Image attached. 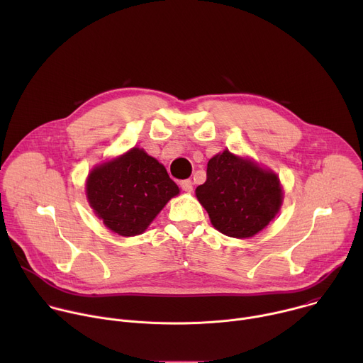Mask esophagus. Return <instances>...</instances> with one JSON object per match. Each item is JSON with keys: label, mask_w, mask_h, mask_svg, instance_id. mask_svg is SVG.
I'll return each instance as SVG.
<instances>
[{"label": "esophagus", "mask_w": 363, "mask_h": 363, "mask_svg": "<svg viewBox=\"0 0 363 363\" xmlns=\"http://www.w3.org/2000/svg\"><path fill=\"white\" fill-rule=\"evenodd\" d=\"M192 181L191 179H184V181H181L179 182V186L184 189V191H186V192H191L192 191Z\"/></svg>", "instance_id": "obj_1"}]
</instances>
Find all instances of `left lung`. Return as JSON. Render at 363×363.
<instances>
[{"label":"left lung","mask_w":363,"mask_h":363,"mask_svg":"<svg viewBox=\"0 0 363 363\" xmlns=\"http://www.w3.org/2000/svg\"><path fill=\"white\" fill-rule=\"evenodd\" d=\"M195 192L213 225L235 238L262 231L279 213L283 198L273 172L263 171L230 150L208 161L206 181Z\"/></svg>","instance_id":"left-lung-1"}]
</instances>
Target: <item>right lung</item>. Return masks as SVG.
<instances>
[{"mask_svg":"<svg viewBox=\"0 0 363 363\" xmlns=\"http://www.w3.org/2000/svg\"><path fill=\"white\" fill-rule=\"evenodd\" d=\"M86 191L97 217L123 237L142 234L179 194L165 167L139 147L93 169Z\"/></svg>","mask_w":363,"mask_h":363,"instance_id":"obj_1","label":"right lung"}]
</instances>
